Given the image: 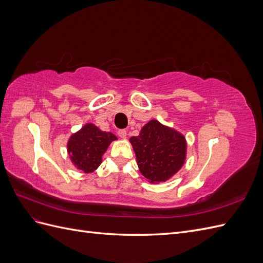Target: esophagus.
I'll return each mask as SVG.
<instances>
[{
  "label": "esophagus",
  "mask_w": 263,
  "mask_h": 263,
  "mask_svg": "<svg viewBox=\"0 0 263 263\" xmlns=\"http://www.w3.org/2000/svg\"><path fill=\"white\" fill-rule=\"evenodd\" d=\"M118 136L121 137V138H123V139H125L126 137H127V132L125 130V129H121V130H118Z\"/></svg>",
  "instance_id": "obj_1"
}]
</instances>
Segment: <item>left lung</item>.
<instances>
[{
	"instance_id": "obj_1",
	"label": "left lung",
	"mask_w": 263,
	"mask_h": 263,
	"mask_svg": "<svg viewBox=\"0 0 263 263\" xmlns=\"http://www.w3.org/2000/svg\"><path fill=\"white\" fill-rule=\"evenodd\" d=\"M129 141L139 171L150 183L171 179L185 162L187 146L184 135L157 119L149 121L138 136Z\"/></svg>"
}]
</instances>
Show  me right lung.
<instances>
[{"mask_svg":"<svg viewBox=\"0 0 263 263\" xmlns=\"http://www.w3.org/2000/svg\"><path fill=\"white\" fill-rule=\"evenodd\" d=\"M117 140L114 134L103 132L98 126L87 123L70 136L67 151L71 162L83 173H92L102 163L110 142Z\"/></svg>","mask_w":263,"mask_h":263,"instance_id":"1","label":"right lung"}]
</instances>
